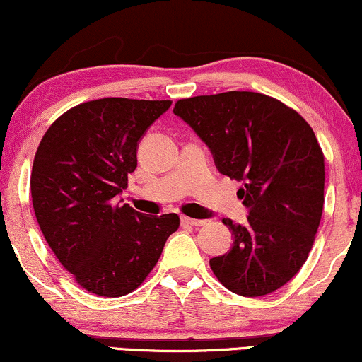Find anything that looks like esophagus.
<instances>
[{
	"instance_id": "esophagus-1",
	"label": "esophagus",
	"mask_w": 362,
	"mask_h": 362,
	"mask_svg": "<svg viewBox=\"0 0 362 362\" xmlns=\"http://www.w3.org/2000/svg\"><path fill=\"white\" fill-rule=\"evenodd\" d=\"M182 225H191V227H202L205 225V220H197V218H189V216H181Z\"/></svg>"
}]
</instances>
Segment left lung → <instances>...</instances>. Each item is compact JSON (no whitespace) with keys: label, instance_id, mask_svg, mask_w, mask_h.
<instances>
[{"label":"left lung","instance_id":"1","mask_svg":"<svg viewBox=\"0 0 362 362\" xmlns=\"http://www.w3.org/2000/svg\"><path fill=\"white\" fill-rule=\"evenodd\" d=\"M210 147L218 171L242 182L247 225L222 222L233 244L210 267L227 290L262 296L307 261L324 211V152L312 127L276 98L252 91L185 98L174 105Z\"/></svg>","mask_w":362,"mask_h":362}]
</instances>
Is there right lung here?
I'll list each match as a JSON object with an SVG mask.
<instances>
[{"label":"right lung","mask_w":362,"mask_h":362,"mask_svg":"<svg viewBox=\"0 0 362 362\" xmlns=\"http://www.w3.org/2000/svg\"><path fill=\"white\" fill-rule=\"evenodd\" d=\"M171 100L101 98L67 110L42 137L30 174L47 244L81 288L117 298L154 269L180 216H147L118 194L137 168L139 140Z\"/></svg>","instance_id":"right-lung-1"}]
</instances>
